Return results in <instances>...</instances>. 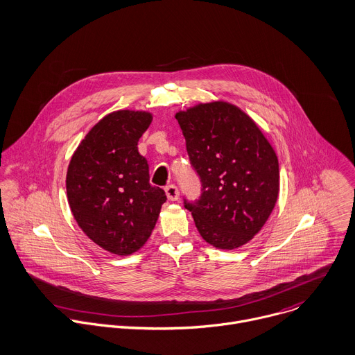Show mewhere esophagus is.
Wrapping results in <instances>:
<instances>
[{
  "label": "esophagus",
  "mask_w": 355,
  "mask_h": 355,
  "mask_svg": "<svg viewBox=\"0 0 355 355\" xmlns=\"http://www.w3.org/2000/svg\"><path fill=\"white\" fill-rule=\"evenodd\" d=\"M165 193H166V197L172 201L178 200L179 198V189L175 186V184H168L165 187Z\"/></svg>",
  "instance_id": "esophagus-1"
}]
</instances>
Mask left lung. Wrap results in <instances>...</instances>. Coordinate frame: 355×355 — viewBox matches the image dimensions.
<instances>
[{
    "instance_id": "8db88e82",
    "label": "left lung",
    "mask_w": 355,
    "mask_h": 355,
    "mask_svg": "<svg viewBox=\"0 0 355 355\" xmlns=\"http://www.w3.org/2000/svg\"><path fill=\"white\" fill-rule=\"evenodd\" d=\"M190 164L201 182L197 200L183 198L205 242L235 249L266 224L278 197V159L256 123L227 102L176 113Z\"/></svg>"
}]
</instances>
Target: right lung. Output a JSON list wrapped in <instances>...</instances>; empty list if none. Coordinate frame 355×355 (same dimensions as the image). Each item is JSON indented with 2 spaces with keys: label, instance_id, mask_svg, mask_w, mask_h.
Listing matches in <instances>:
<instances>
[{
  "label": "right lung",
  "instance_id": "obj_1",
  "mask_svg": "<svg viewBox=\"0 0 355 355\" xmlns=\"http://www.w3.org/2000/svg\"><path fill=\"white\" fill-rule=\"evenodd\" d=\"M146 112L119 110L85 135L69 161L67 197L80 228L105 250L125 256L143 246L158 220L165 191L150 183L138 139L150 127Z\"/></svg>",
  "mask_w": 355,
  "mask_h": 355
}]
</instances>
